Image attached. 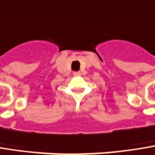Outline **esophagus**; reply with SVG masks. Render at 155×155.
Wrapping results in <instances>:
<instances>
[{"label":"esophagus","mask_w":155,"mask_h":155,"mask_svg":"<svg viewBox=\"0 0 155 155\" xmlns=\"http://www.w3.org/2000/svg\"><path fill=\"white\" fill-rule=\"evenodd\" d=\"M73 74H74L75 76H80V75H81V72H80V71H76V72H74Z\"/></svg>","instance_id":"1"}]
</instances>
